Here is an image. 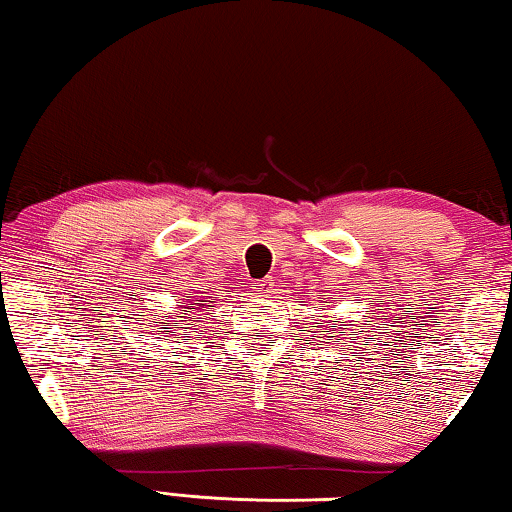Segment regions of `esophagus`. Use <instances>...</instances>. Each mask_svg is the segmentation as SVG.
I'll use <instances>...</instances> for the list:
<instances>
[{"label":"esophagus","instance_id":"1","mask_svg":"<svg viewBox=\"0 0 512 512\" xmlns=\"http://www.w3.org/2000/svg\"><path fill=\"white\" fill-rule=\"evenodd\" d=\"M253 287H255V291L259 293V296H271V293H273V280H257Z\"/></svg>","mask_w":512,"mask_h":512}]
</instances>
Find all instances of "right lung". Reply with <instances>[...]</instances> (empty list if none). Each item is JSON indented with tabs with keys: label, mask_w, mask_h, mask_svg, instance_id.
<instances>
[{
	"label": "right lung",
	"mask_w": 512,
	"mask_h": 512,
	"mask_svg": "<svg viewBox=\"0 0 512 512\" xmlns=\"http://www.w3.org/2000/svg\"><path fill=\"white\" fill-rule=\"evenodd\" d=\"M189 297L190 300L187 301L186 298ZM207 307H212V300L210 298H201V296H185V300L180 302L178 305V314H176V318L178 320H167V316H160V318H151L149 323H146V329L144 332L146 334H155L160 339V336H173V339H180L178 336V332H187L189 327H185L187 325V320H183V316L180 314H185V311H189L187 316H192V314H196L198 309H207ZM196 323V320H194ZM192 323V325H194ZM185 341V339H183Z\"/></svg>",
	"instance_id": "right-lung-1"
}]
</instances>
